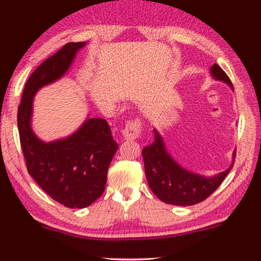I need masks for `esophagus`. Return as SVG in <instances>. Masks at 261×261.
<instances>
[{"instance_id": "esophagus-1", "label": "esophagus", "mask_w": 261, "mask_h": 261, "mask_svg": "<svg viewBox=\"0 0 261 261\" xmlns=\"http://www.w3.org/2000/svg\"><path fill=\"white\" fill-rule=\"evenodd\" d=\"M122 135L127 140H135L141 135V121L139 119L127 121L122 129Z\"/></svg>"}]
</instances>
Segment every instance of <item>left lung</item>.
<instances>
[{"instance_id": "left-lung-1", "label": "left lung", "mask_w": 261, "mask_h": 261, "mask_svg": "<svg viewBox=\"0 0 261 261\" xmlns=\"http://www.w3.org/2000/svg\"><path fill=\"white\" fill-rule=\"evenodd\" d=\"M210 74L214 80L221 81L229 85L233 84L226 72L217 65L210 67ZM154 130V141L142 149L145 173L148 187L156 197L164 203L173 205H194L208 198L220 187L229 171L233 169V162L226 171L214 177H205L184 169L174 160L167 151L165 142L159 132Z\"/></svg>"}]
</instances>
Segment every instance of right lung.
I'll use <instances>...</instances> for the list:
<instances>
[{
	"mask_svg": "<svg viewBox=\"0 0 261 261\" xmlns=\"http://www.w3.org/2000/svg\"><path fill=\"white\" fill-rule=\"evenodd\" d=\"M87 42H69L28 78L17 109V128L28 173L39 187L67 208H87L103 194L107 172L119 145L105 119L88 117L69 137L46 142L32 128L33 99L69 71Z\"/></svg>",
	"mask_w": 261,
	"mask_h": 261,
	"instance_id": "right-lung-1",
	"label": "right lung"
}]
</instances>
